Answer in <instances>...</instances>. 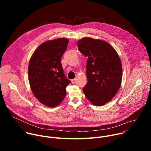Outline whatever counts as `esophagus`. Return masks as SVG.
I'll list each match as a JSON object with an SVG mask.
<instances>
[{"label": "esophagus", "mask_w": 151, "mask_h": 151, "mask_svg": "<svg viewBox=\"0 0 151 151\" xmlns=\"http://www.w3.org/2000/svg\"><path fill=\"white\" fill-rule=\"evenodd\" d=\"M72 83H75V82H76V78H75V79H72Z\"/></svg>", "instance_id": "esophagus-1"}]
</instances>
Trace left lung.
<instances>
[{"label":"left lung","instance_id":"left-lung-1","mask_svg":"<svg viewBox=\"0 0 151 151\" xmlns=\"http://www.w3.org/2000/svg\"><path fill=\"white\" fill-rule=\"evenodd\" d=\"M78 50L87 57L88 82L83 88L87 99L101 106L111 101L121 83L122 69L115 49L106 41L83 37L78 41Z\"/></svg>","mask_w":151,"mask_h":151}]
</instances>
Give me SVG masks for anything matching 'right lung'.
Returning <instances> with one entry per match:
<instances>
[{"mask_svg":"<svg viewBox=\"0 0 151 151\" xmlns=\"http://www.w3.org/2000/svg\"><path fill=\"white\" fill-rule=\"evenodd\" d=\"M69 40L58 38L45 42L35 51L29 64V81L36 99L50 107L58 105L71 82L64 74L61 58Z\"/></svg>","mask_w":151,"mask_h":151,"instance_id":"right-lung-1","label":"right lung"}]
</instances>
